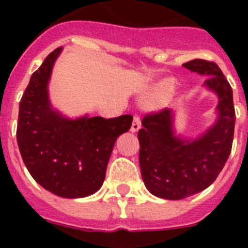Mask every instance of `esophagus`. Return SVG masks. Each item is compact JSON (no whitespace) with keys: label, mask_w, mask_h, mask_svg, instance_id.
I'll return each mask as SVG.
<instances>
[{"label":"esophagus","mask_w":248,"mask_h":248,"mask_svg":"<svg viewBox=\"0 0 248 248\" xmlns=\"http://www.w3.org/2000/svg\"><path fill=\"white\" fill-rule=\"evenodd\" d=\"M141 128V123H140V118L138 115H135L134 119H133V123H131V128L130 131L131 133H137L139 129Z\"/></svg>","instance_id":"34e87169"}]
</instances>
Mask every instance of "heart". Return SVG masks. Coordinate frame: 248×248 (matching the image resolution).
Wrapping results in <instances>:
<instances>
[{"label": "heart", "instance_id": "heart-1", "mask_svg": "<svg viewBox=\"0 0 248 248\" xmlns=\"http://www.w3.org/2000/svg\"><path fill=\"white\" fill-rule=\"evenodd\" d=\"M174 88H175L174 79L161 80V82L155 87L154 91L143 98V102L148 103V104H154V103L161 102L166 95H169V94L174 91Z\"/></svg>", "mask_w": 248, "mask_h": 248}]
</instances>
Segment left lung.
I'll list each match as a JSON object with an SVG mask.
<instances>
[{
  "mask_svg": "<svg viewBox=\"0 0 248 248\" xmlns=\"http://www.w3.org/2000/svg\"><path fill=\"white\" fill-rule=\"evenodd\" d=\"M209 77L203 87L218 98L217 119L198 138H181L174 130V111L148 114L138 133L139 163L146 189L157 198L183 200L209 187L230 156L235 131L232 89L218 65L205 59L183 64Z\"/></svg>",
  "mask_w": 248,
  "mask_h": 248,
  "instance_id": "left-lung-1",
  "label": "left lung"
}]
</instances>
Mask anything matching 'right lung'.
Returning a JSON list of instances; mask_svg holds the SVG:
<instances>
[{
	"instance_id": "add662e5",
	"label": "right lung",
	"mask_w": 248,
	"mask_h": 248,
	"mask_svg": "<svg viewBox=\"0 0 248 248\" xmlns=\"http://www.w3.org/2000/svg\"><path fill=\"white\" fill-rule=\"evenodd\" d=\"M62 47L32 74L19 102L17 143L26 168L39 185L65 199H79L102 187L115 140L133 117L71 119L50 104L48 83Z\"/></svg>"
}]
</instances>
